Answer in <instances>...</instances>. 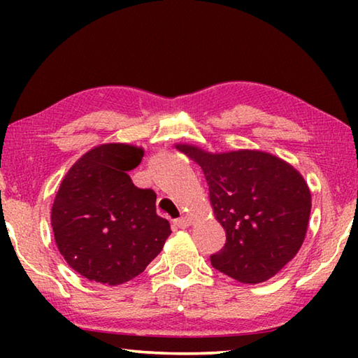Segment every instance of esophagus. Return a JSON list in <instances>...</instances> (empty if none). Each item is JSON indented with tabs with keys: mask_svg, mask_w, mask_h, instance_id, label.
Instances as JSON below:
<instances>
[{
	"mask_svg": "<svg viewBox=\"0 0 358 358\" xmlns=\"http://www.w3.org/2000/svg\"><path fill=\"white\" fill-rule=\"evenodd\" d=\"M189 220H187V217H178V220H175L173 221V226L177 227V229H186L187 226H189Z\"/></svg>",
	"mask_w": 358,
	"mask_h": 358,
	"instance_id": "esophagus-1",
	"label": "esophagus"
}]
</instances>
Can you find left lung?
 Segmentation results:
<instances>
[{
  "label": "left lung",
  "instance_id": "8db88e82",
  "mask_svg": "<svg viewBox=\"0 0 358 358\" xmlns=\"http://www.w3.org/2000/svg\"><path fill=\"white\" fill-rule=\"evenodd\" d=\"M203 171L210 202L226 230L211 265L240 282L275 276L299 252L311 213V192L295 169L270 153H207L177 145Z\"/></svg>",
  "mask_w": 358,
  "mask_h": 358
}]
</instances>
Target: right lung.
<instances>
[{"mask_svg":"<svg viewBox=\"0 0 358 358\" xmlns=\"http://www.w3.org/2000/svg\"><path fill=\"white\" fill-rule=\"evenodd\" d=\"M143 150L126 143L99 145L69 169L52 207L59 252L90 281L117 286L147 268L161 252L171 224L156 215L153 189L134 186L129 171Z\"/></svg>","mask_w":358,"mask_h":358,"instance_id":"obj_1","label":"right lung"}]
</instances>
